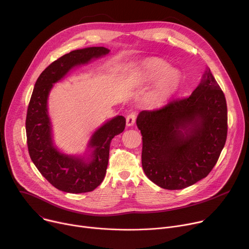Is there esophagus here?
Instances as JSON below:
<instances>
[{
    "label": "esophagus",
    "mask_w": 249,
    "mask_h": 249,
    "mask_svg": "<svg viewBox=\"0 0 249 249\" xmlns=\"http://www.w3.org/2000/svg\"><path fill=\"white\" fill-rule=\"evenodd\" d=\"M135 120H136V114L135 113H130L126 116V125L127 126H131L134 124L135 123Z\"/></svg>",
    "instance_id": "34e87169"
}]
</instances>
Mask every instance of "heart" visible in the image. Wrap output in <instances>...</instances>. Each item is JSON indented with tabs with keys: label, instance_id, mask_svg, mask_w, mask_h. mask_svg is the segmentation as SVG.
<instances>
[{
	"label": "heart",
	"instance_id": "1",
	"mask_svg": "<svg viewBox=\"0 0 249 249\" xmlns=\"http://www.w3.org/2000/svg\"><path fill=\"white\" fill-rule=\"evenodd\" d=\"M139 76L144 83H153L158 80L150 101L154 105L162 104L178 88L180 76L174 69H169L166 62L159 58H149L139 65Z\"/></svg>",
	"mask_w": 249,
	"mask_h": 249
}]
</instances>
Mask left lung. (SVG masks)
I'll return each instance as SVG.
<instances>
[{
	"label": "left lung",
	"mask_w": 249,
	"mask_h": 249,
	"mask_svg": "<svg viewBox=\"0 0 249 249\" xmlns=\"http://www.w3.org/2000/svg\"><path fill=\"white\" fill-rule=\"evenodd\" d=\"M136 124L147 177L163 189H184L206 177L219 159L228 131L226 98L207 68L190 96L140 112Z\"/></svg>",
	"instance_id": "8db88e82"
}]
</instances>
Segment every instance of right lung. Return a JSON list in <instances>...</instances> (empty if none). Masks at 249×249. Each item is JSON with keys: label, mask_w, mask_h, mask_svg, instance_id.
I'll return each instance as SVG.
<instances>
[{"label": "right lung", "mask_w": 249, "mask_h": 249, "mask_svg": "<svg viewBox=\"0 0 249 249\" xmlns=\"http://www.w3.org/2000/svg\"><path fill=\"white\" fill-rule=\"evenodd\" d=\"M103 47L73 51L49 65L38 78L28 105L26 135L30 158L41 174L56 189L81 194L93 191L103 181L109 160L112 139L125 127V119L117 116L101 125L90 137L88 160L66 155L54 146L48 113V98L53 84L74 67L109 53Z\"/></svg>", "instance_id": "add662e5"}]
</instances>
